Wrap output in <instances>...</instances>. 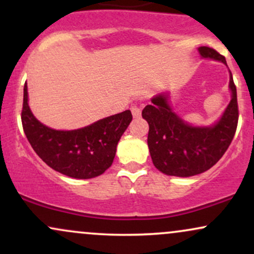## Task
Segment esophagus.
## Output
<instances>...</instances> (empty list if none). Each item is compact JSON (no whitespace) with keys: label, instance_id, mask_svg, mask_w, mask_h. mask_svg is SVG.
<instances>
[{"label":"esophagus","instance_id":"obj_1","mask_svg":"<svg viewBox=\"0 0 254 254\" xmlns=\"http://www.w3.org/2000/svg\"><path fill=\"white\" fill-rule=\"evenodd\" d=\"M131 113H132V116L135 118H138V117H141V113H142V110H141V107L139 106H137V105H132V106H131Z\"/></svg>","mask_w":254,"mask_h":254}]
</instances>
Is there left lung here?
<instances>
[{
  "label": "left lung",
  "mask_w": 254,
  "mask_h": 254,
  "mask_svg": "<svg viewBox=\"0 0 254 254\" xmlns=\"http://www.w3.org/2000/svg\"><path fill=\"white\" fill-rule=\"evenodd\" d=\"M200 57L226 64V58L208 46L198 48ZM228 106L220 119L206 127L192 125L178 116L170 104V92H161L150 99L142 111L149 124L148 147L153 164L166 176L192 177L211 168L226 150L237 131L239 111L237 87L229 71Z\"/></svg>",
  "instance_id": "left-lung-1"
}]
</instances>
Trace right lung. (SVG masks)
Listing matches in <instances>:
<instances>
[{"mask_svg":"<svg viewBox=\"0 0 254 254\" xmlns=\"http://www.w3.org/2000/svg\"><path fill=\"white\" fill-rule=\"evenodd\" d=\"M22 127L38 156L52 170L75 179H90L111 167L117 144L130 122V110L75 130H56L40 123L28 105L24 86Z\"/></svg>","mask_w":254,"mask_h":254,"instance_id":"1","label":"right lung"}]
</instances>
